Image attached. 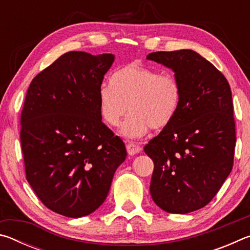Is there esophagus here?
Returning a JSON list of instances; mask_svg holds the SVG:
<instances>
[{
	"label": "esophagus",
	"instance_id": "esophagus-1",
	"mask_svg": "<svg viewBox=\"0 0 250 250\" xmlns=\"http://www.w3.org/2000/svg\"><path fill=\"white\" fill-rule=\"evenodd\" d=\"M125 146H126V151H128V153L130 155H134L141 151V147L133 142H126Z\"/></svg>",
	"mask_w": 250,
	"mask_h": 250
}]
</instances>
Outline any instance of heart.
I'll use <instances>...</instances> for the list:
<instances>
[{
  "instance_id": "b5f03b06",
  "label": "heart",
  "mask_w": 250,
  "mask_h": 250,
  "mask_svg": "<svg viewBox=\"0 0 250 250\" xmlns=\"http://www.w3.org/2000/svg\"><path fill=\"white\" fill-rule=\"evenodd\" d=\"M98 99L100 115L111 126L120 125L129 107L131 113L120 132L135 139L151 128H167L174 120L182 103V86L174 75L130 62L111 76L110 84L99 88Z\"/></svg>"
}]
</instances>
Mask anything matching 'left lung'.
<instances>
[{
    "mask_svg": "<svg viewBox=\"0 0 250 250\" xmlns=\"http://www.w3.org/2000/svg\"><path fill=\"white\" fill-rule=\"evenodd\" d=\"M146 59L172 69L182 86L174 120L145 146L154 163L152 200L167 213H191L213 200L232 168L236 131L229 83L191 49L151 53Z\"/></svg>",
    "mask_w": 250,
    "mask_h": 250,
    "instance_id": "left-lung-1",
    "label": "left lung"
}]
</instances>
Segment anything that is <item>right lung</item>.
I'll return each mask as SVG.
<instances>
[{"label": "right lung", "instance_id": "right-lung-1", "mask_svg": "<svg viewBox=\"0 0 250 250\" xmlns=\"http://www.w3.org/2000/svg\"><path fill=\"white\" fill-rule=\"evenodd\" d=\"M115 55L69 52L29 84L21 116L26 180L42 203L79 218L104 202L126 150L103 122L98 92Z\"/></svg>", "mask_w": 250, "mask_h": 250}]
</instances>
